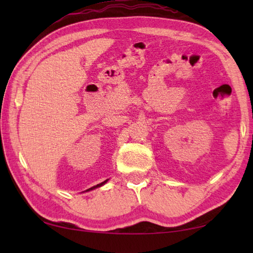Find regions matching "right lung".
I'll return each instance as SVG.
<instances>
[{"label":"right lung","mask_w":253,"mask_h":253,"mask_svg":"<svg viewBox=\"0 0 253 253\" xmlns=\"http://www.w3.org/2000/svg\"><path fill=\"white\" fill-rule=\"evenodd\" d=\"M107 182H108V179H106V181H104V182H101L100 184H97V185H95V186H92V187H90V188H88L87 191L85 192H88V191H91V190H95V188H97V187H100V186H102L104 185V184H106Z\"/></svg>","instance_id":"1"}]
</instances>
